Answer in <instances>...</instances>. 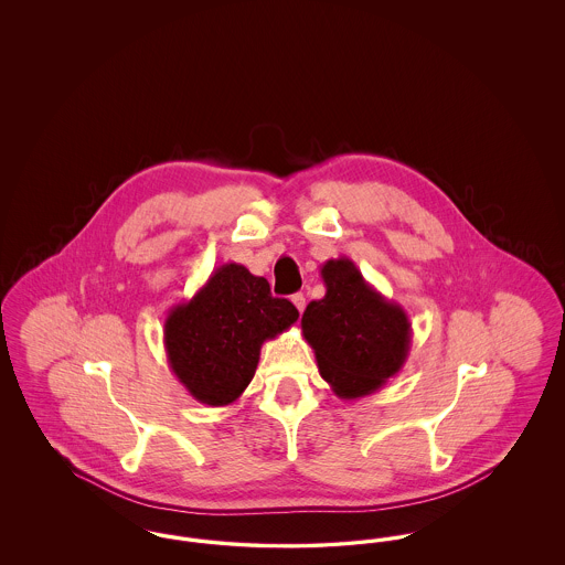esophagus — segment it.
Here are the masks:
<instances>
[{
    "label": "esophagus",
    "mask_w": 565,
    "mask_h": 565,
    "mask_svg": "<svg viewBox=\"0 0 565 565\" xmlns=\"http://www.w3.org/2000/svg\"><path fill=\"white\" fill-rule=\"evenodd\" d=\"M292 302H295L296 309L302 313V309H305V305H307V298H305L302 292H296V295L292 296Z\"/></svg>",
    "instance_id": "obj_1"
}]
</instances>
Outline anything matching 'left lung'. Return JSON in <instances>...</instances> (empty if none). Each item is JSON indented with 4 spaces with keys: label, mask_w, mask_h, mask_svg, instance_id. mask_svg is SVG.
Listing matches in <instances>:
<instances>
[{
    "label": "left lung",
    "mask_w": 565,
    "mask_h": 565,
    "mask_svg": "<svg viewBox=\"0 0 565 565\" xmlns=\"http://www.w3.org/2000/svg\"><path fill=\"white\" fill-rule=\"evenodd\" d=\"M326 295L302 313V337L311 345L323 381L341 401L375 394L401 373L413 328L403 307L362 277L350 258L322 265Z\"/></svg>",
    "instance_id": "1"
}]
</instances>
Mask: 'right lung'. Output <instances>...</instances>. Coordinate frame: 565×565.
Listing matches in <instances>:
<instances>
[{"label":"right lung","mask_w":565,"mask_h":565,"mask_svg":"<svg viewBox=\"0 0 565 565\" xmlns=\"http://www.w3.org/2000/svg\"><path fill=\"white\" fill-rule=\"evenodd\" d=\"M296 320L295 305L270 296L265 277L226 263L190 300L169 309L162 330L169 369L196 403H237L254 379L263 343Z\"/></svg>","instance_id":"right-lung-1"}]
</instances>
